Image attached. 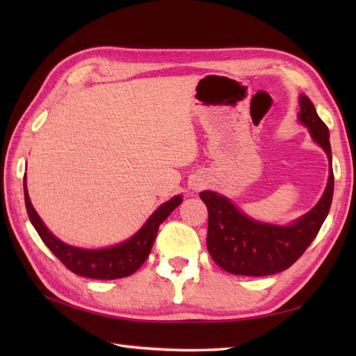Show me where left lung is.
<instances>
[{
  "mask_svg": "<svg viewBox=\"0 0 356 356\" xmlns=\"http://www.w3.org/2000/svg\"><path fill=\"white\" fill-rule=\"evenodd\" d=\"M298 120L330 162L327 186L320 202L291 225H272L254 220L214 191H202L200 199L208 208L207 246L213 260L236 275L264 277L282 272L297 261L318 234L329 214L334 197V171L329 128L316 115L307 96L300 95Z\"/></svg>",
  "mask_w": 356,
  "mask_h": 356,
  "instance_id": "obj_1",
  "label": "left lung"
}]
</instances>
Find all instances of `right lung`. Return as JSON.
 <instances>
[{
	"label": "right lung",
	"instance_id": "add662e5",
	"mask_svg": "<svg viewBox=\"0 0 356 356\" xmlns=\"http://www.w3.org/2000/svg\"><path fill=\"white\" fill-rule=\"evenodd\" d=\"M24 200L30 222L33 228L40 234L41 240L59 260L64 263L67 269L87 278L96 280H115L131 275L138 270L143 261L148 259L151 248L157 236L159 226L168 217L180 203L182 195H174L168 202L162 203L148 220L143 223L142 228L122 243L102 248V249H84L64 243L63 240L53 236L47 226L44 225L41 217L38 216L32 202L29 197L26 174H24Z\"/></svg>",
	"mask_w": 356,
	"mask_h": 356
}]
</instances>
